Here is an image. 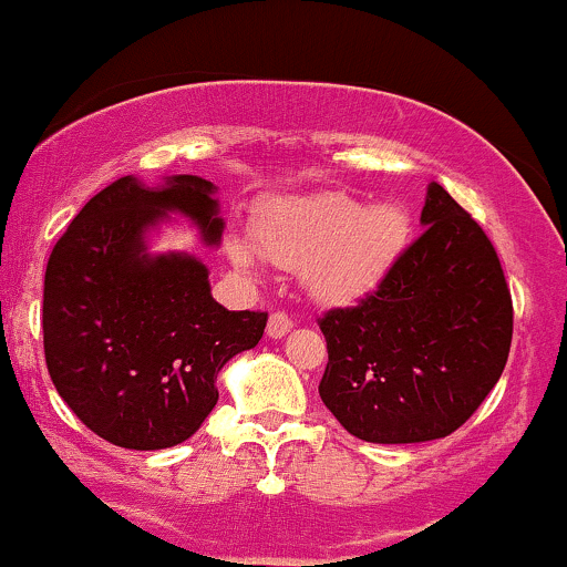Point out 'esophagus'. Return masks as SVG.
<instances>
[{
	"mask_svg": "<svg viewBox=\"0 0 567 567\" xmlns=\"http://www.w3.org/2000/svg\"><path fill=\"white\" fill-rule=\"evenodd\" d=\"M291 326H295V321H291L289 312L276 310V312H272V316H270V321H268V337L281 339V337L289 334Z\"/></svg>",
	"mask_w": 567,
	"mask_h": 567,
	"instance_id": "1",
	"label": "esophagus"
}]
</instances>
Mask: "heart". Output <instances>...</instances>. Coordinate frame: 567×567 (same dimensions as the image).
Returning <instances> with one entry per match:
<instances>
[{"label": "heart", "instance_id": "heart-1", "mask_svg": "<svg viewBox=\"0 0 567 567\" xmlns=\"http://www.w3.org/2000/svg\"><path fill=\"white\" fill-rule=\"evenodd\" d=\"M409 223L395 204L363 206L348 193L276 198L259 212L255 246L259 257L284 270H299L318 299L361 295L384 276L405 244ZM238 268H255V249L230 244Z\"/></svg>", "mask_w": 567, "mask_h": 567}]
</instances>
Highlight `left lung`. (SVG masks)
Masks as SVG:
<instances>
[{
	"mask_svg": "<svg viewBox=\"0 0 567 567\" xmlns=\"http://www.w3.org/2000/svg\"><path fill=\"white\" fill-rule=\"evenodd\" d=\"M424 233L374 291L318 318L326 409L365 443H424L462 427L502 377L512 295L481 225L430 183Z\"/></svg>",
	"mask_w": 567,
	"mask_h": 567,
	"instance_id": "obj_1",
	"label": "left lung"
}]
</instances>
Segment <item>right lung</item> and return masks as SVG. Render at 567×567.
I'll use <instances>...</instances> for the list:
<instances>
[{"label":"right lung","mask_w":567,"mask_h":567,"mask_svg":"<svg viewBox=\"0 0 567 567\" xmlns=\"http://www.w3.org/2000/svg\"><path fill=\"white\" fill-rule=\"evenodd\" d=\"M215 190L196 175L162 188L118 177L84 204L47 262V371L79 422L113 445L188 441L217 405L223 365L262 339L268 312L225 310L204 262L145 251V230L166 212H183L217 244Z\"/></svg>","instance_id":"obj_1"}]
</instances>
